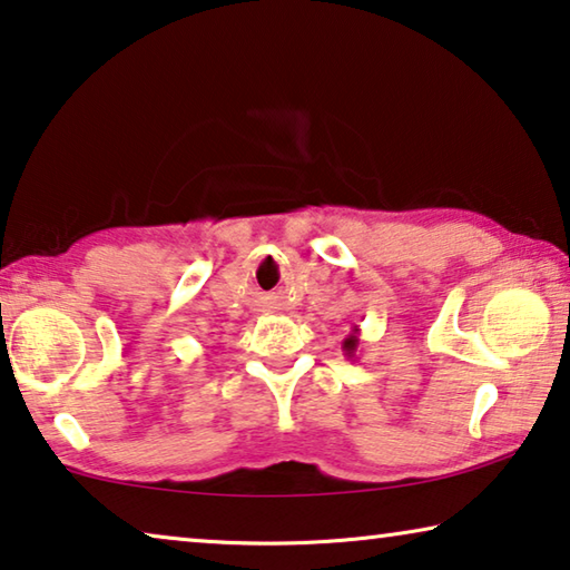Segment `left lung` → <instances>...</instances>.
Listing matches in <instances>:
<instances>
[{
  "mask_svg": "<svg viewBox=\"0 0 570 570\" xmlns=\"http://www.w3.org/2000/svg\"><path fill=\"white\" fill-rule=\"evenodd\" d=\"M356 351H358V325H353L351 335L346 341H343V353H346L348 358H353V356H356Z\"/></svg>",
  "mask_w": 570,
  "mask_h": 570,
  "instance_id": "obj_1",
  "label": "left lung"
}]
</instances>
